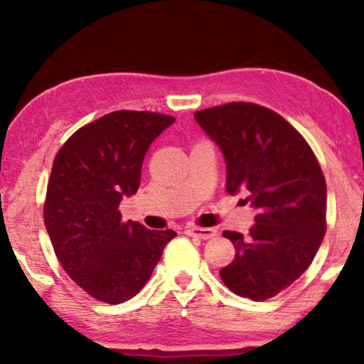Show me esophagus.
Segmentation results:
<instances>
[{"label": "esophagus", "instance_id": "obj_1", "mask_svg": "<svg viewBox=\"0 0 364 364\" xmlns=\"http://www.w3.org/2000/svg\"><path fill=\"white\" fill-rule=\"evenodd\" d=\"M186 233L191 237H197V238H202V240H207V238H212L213 235H215L217 230H213V228L188 227V228H186Z\"/></svg>", "mask_w": 364, "mask_h": 364}]
</instances>
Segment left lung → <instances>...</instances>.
<instances>
[{"mask_svg": "<svg viewBox=\"0 0 364 364\" xmlns=\"http://www.w3.org/2000/svg\"><path fill=\"white\" fill-rule=\"evenodd\" d=\"M220 147L227 192L255 207L248 235L223 232L235 258L220 270L225 287L253 301L285 290L310 267L326 232V182L311 147L280 114L228 102L193 114Z\"/></svg>", "mask_w": 364, "mask_h": 364, "instance_id": "obj_1", "label": "left lung"}]
</instances>
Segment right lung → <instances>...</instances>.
Listing matches in <instances>:
<instances>
[{
    "label": "right lung",
    "instance_id": "obj_1",
    "mask_svg": "<svg viewBox=\"0 0 364 364\" xmlns=\"http://www.w3.org/2000/svg\"><path fill=\"white\" fill-rule=\"evenodd\" d=\"M176 121L149 111H114L77 129L54 157L44 225L64 272L99 301L117 305L151 278L173 230L124 222L119 203L141 186L146 152Z\"/></svg>",
    "mask_w": 364,
    "mask_h": 364
}]
</instances>
